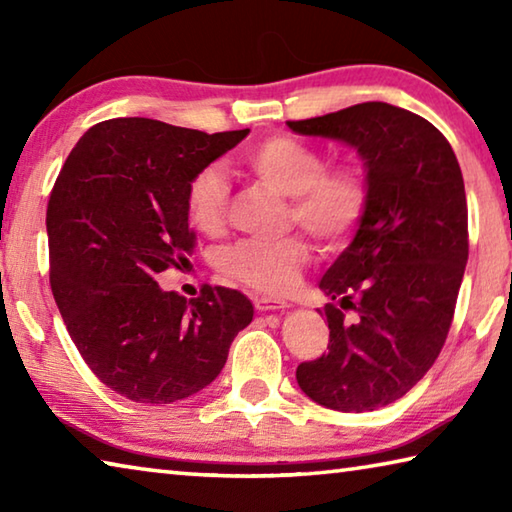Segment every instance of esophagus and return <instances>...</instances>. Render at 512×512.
<instances>
[{
    "label": "esophagus",
    "instance_id": "obj_1",
    "mask_svg": "<svg viewBox=\"0 0 512 512\" xmlns=\"http://www.w3.org/2000/svg\"><path fill=\"white\" fill-rule=\"evenodd\" d=\"M253 302H255V309H259V311H284L289 307L284 300H275V298H266V296L255 298Z\"/></svg>",
    "mask_w": 512,
    "mask_h": 512
}]
</instances>
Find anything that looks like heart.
Segmentation results:
<instances>
[{"instance_id": "1", "label": "heart", "mask_w": 512, "mask_h": 512, "mask_svg": "<svg viewBox=\"0 0 512 512\" xmlns=\"http://www.w3.org/2000/svg\"><path fill=\"white\" fill-rule=\"evenodd\" d=\"M241 167L259 183L289 198L287 223H296L320 248H339L357 230L368 207L363 173L350 164L327 167L316 146L275 135L241 153ZM228 183L216 167L196 171L187 183L185 210L194 230L221 235L228 216ZM307 244L296 235L277 241H237L216 257V268L248 289L280 296L293 289L307 264Z\"/></svg>"}]
</instances>
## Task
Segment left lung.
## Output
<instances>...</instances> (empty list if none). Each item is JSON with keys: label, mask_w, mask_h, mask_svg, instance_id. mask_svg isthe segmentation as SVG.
I'll return each instance as SVG.
<instances>
[{"label": "left lung", "mask_w": 512, "mask_h": 512, "mask_svg": "<svg viewBox=\"0 0 512 512\" xmlns=\"http://www.w3.org/2000/svg\"><path fill=\"white\" fill-rule=\"evenodd\" d=\"M298 135L352 146L368 207L320 291L329 345L300 363L302 393L343 413L400 400L443 350L467 264L463 173L445 135L384 101L287 121Z\"/></svg>", "instance_id": "left-lung-1"}]
</instances>
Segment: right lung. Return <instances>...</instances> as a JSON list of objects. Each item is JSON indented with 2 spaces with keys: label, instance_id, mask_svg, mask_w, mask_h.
<instances>
[{
  "label": "right lung",
  "instance_id": "add662e5",
  "mask_svg": "<svg viewBox=\"0 0 512 512\" xmlns=\"http://www.w3.org/2000/svg\"><path fill=\"white\" fill-rule=\"evenodd\" d=\"M250 128L207 135L144 117L92 126L49 196V282L81 357L112 391L171 404L219 377L253 302L225 287L187 300L155 275L187 262L189 178Z\"/></svg>",
  "mask_w": 512,
  "mask_h": 512
}]
</instances>
